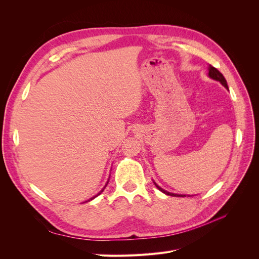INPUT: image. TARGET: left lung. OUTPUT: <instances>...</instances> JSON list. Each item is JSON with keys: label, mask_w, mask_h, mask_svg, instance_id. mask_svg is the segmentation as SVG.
<instances>
[{"label": "left lung", "mask_w": 259, "mask_h": 259, "mask_svg": "<svg viewBox=\"0 0 259 259\" xmlns=\"http://www.w3.org/2000/svg\"><path fill=\"white\" fill-rule=\"evenodd\" d=\"M208 75H209V77H211V79H213V80H216V81L221 82V83L225 86V88H226L227 90H228V85H227V81H226V79H225V76H224L221 72H219L216 68H214L213 66H209V68H208ZM154 185L156 186V188H158V189H159L160 191H162L163 193H165V194H167V195H173V197H186V195L175 194V193L167 192V191H165L164 189H162V188L159 187L155 183H154Z\"/></svg>", "instance_id": "obj_1"}]
</instances>
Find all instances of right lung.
Instances as JSON below:
<instances>
[{"label": "right lung", "instance_id": "add662e5", "mask_svg": "<svg viewBox=\"0 0 259 259\" xmlns=\"http://www.w3.org/2000/svg\"><path fill=\"white\" fill-rule=\"evenodd\" d=\"M101 191H103V190H101ZM98 194H99V193H98ZM98 194H97V195H98ZM94 198H95V197H94Z\"/></svg>", "mask_w": 259, "mask_h": 259}]
</instances>
